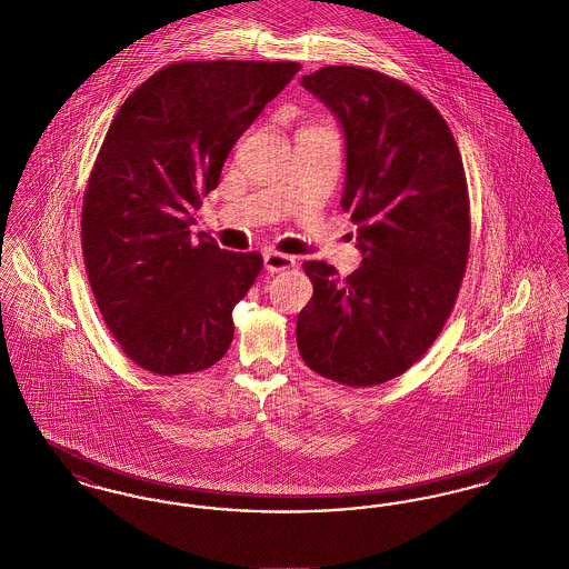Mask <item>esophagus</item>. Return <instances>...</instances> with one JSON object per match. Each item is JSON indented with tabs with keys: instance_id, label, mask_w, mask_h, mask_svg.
Segmentation results:
<instances>
[{
	"instance_id": "34e87169",
	"label": "esophagus",
	"mask_w": 569,
	"mask_h": 569,
	"mask_svg": "<svg viewBox=\"0 0 569 569\" xmlns=\"http://www.w3.org/2000/svg\"><path fill=\"white\" fill-rule=\"evenodd\" d=\"M297 264L295 256L288 253H279V251H267L264 253V269L269 272H281L292 269Z\"/></svg>"
}]
</instances>
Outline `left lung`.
<instances>
[{
	"label": "left lung",
	"mask_w": 569,
	"mask_h": 569,
	"mask_svg": "<svg viewBox=\"0 0 569 569\" xmlns=\"http://www.w3.org/2000/svg\"><path fill=\"white\" fill-rule=\"evenodd\" d=\"M346 136L341 207L352 213L362 264L339 279L302 264L313 297L298 313L307 367L346 386L399 378L433 346L469 256V196L457 140L406 82L356 66L302 77Z\"/></svg>",
	"instance_id": "left-lung-1"
}]
</instances>
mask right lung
I'll use <instances>...</instances> for the list:
<instances>
[{
  "instance_id": "1",
  "label": "right lung",
  "mask_w": 569,
  "mask_h": 569,
  "mask_svg": "<svg viewBox=\"0 0 569 569\" xmlns=\"http://www.w3.org/2000/svg\"><path fill=\"white\" fill-rule=\"evenodd\" d=\"M300 70L297 61H181L149 77L110 123L82 198V258L100 313L156 376L213 367L262 256L198 234L234 142Z\"/></svg>"
}]
</instances>
